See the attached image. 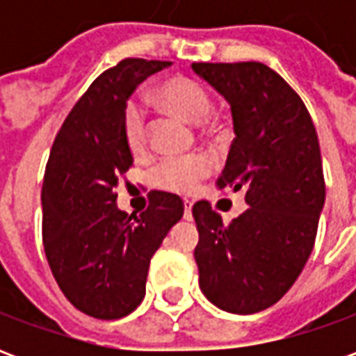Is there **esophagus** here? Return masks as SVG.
<instances>
[{"label": "esophagus", "mask_w": 356, "mask_h": 356, "mask_svg": "<svg viewBox=\"0 0 356 356\" xmlns=\"http://www.w3.org/2000/svg\"><path fill=\"white\" fill-rule=\"evenodd\" d=\"M185 219H193V202L185 200Z\"/></svg>", "instance_id": "34e87169"}]
</instances>
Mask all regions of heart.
I'll list each match as a JSON object with an SVG mask.
<instances>
[{
    "label": "heart",
    "mask_w": 356,
    "mask_h": 356,
    "mask_svg": "<svg viewBox=\"0 0 356 356\" xmlns=\"http://www.w3.org/2000/svg\"><path fill=\"white\" fill-rule=\"evenodd\" d=\"M158 99L165 108L185 122L202 124L211 112V97L204 83L186 76H177L163 81L158 88ZM124 140L133 156L148 152L147 112L139 102H127L122 118ZM211 171L206 156L163 158L150 170L152 185L168 193H193Z\"/></svg>",
    "instance_id": "1"
}]
</instances>
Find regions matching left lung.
Masks as SVG:
<instances>
[{"instance_id": "obj_1", "label": "left lung", "mask_w": 356, "mask_h": 356, "mask_svg": "<svg viewBox=\"0 0 356 356\" xmlns=\"http://www.w3.org/2000/svg\"><path fill=\"white\" fill-rule=\"evenodd\" d=\"M231 104L236 137L217 185L244 188L250 208L231 223L206 200L193 206L200 234V290L219 309L259 313L298 280L313 252L326 185L309 110L263 63H194Z\"/></svg>"}]
</instances>
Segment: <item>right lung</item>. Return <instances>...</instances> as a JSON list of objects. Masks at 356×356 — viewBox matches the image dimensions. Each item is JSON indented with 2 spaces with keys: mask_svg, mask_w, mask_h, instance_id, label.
<instances>
[{
  "mask_svg": "<svg viewBox=\"0 0 356 356\" xmlns=\"http://www.w3.org/2000/svg\"><path fill=\"white\" fill-rule=\"evenodd\" d=\"M170 65L124 58L104 70L51 147L42 188L43 250L66 299L93 318L116 321L140 305L150 259L185 211L177 194L150 191L147 211L127 216L114 193L133 165L122 131L127 99Z\"/></svg>",
  "mask_w": 356,
  "mask_h": 356,
  "instance_id": "obj_1",
  "label": "right lung"
}]
</instances>
